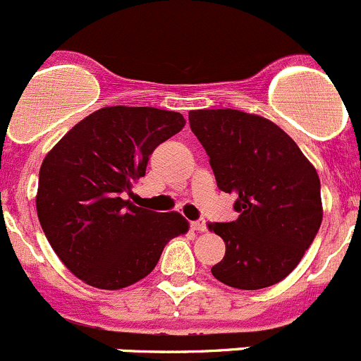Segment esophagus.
Listing matches in <instances>:
<instances>
[{
  "instance_id": "obj_1",
  "label": "esophagus",
  "mask_w": 361,
  "mask_h": 361,
  "mask_svg": "<svg viewBox=\"0 0 361 361\" xmlns=\"http://www.w3.org/2000/svg\"><path fill=\"white\" fill-rule=\"evenodd\" d=\"M192 228L203 233V231H207V221H204V219H197V221L192 222Z\"/></svg>"
}]
</instances>
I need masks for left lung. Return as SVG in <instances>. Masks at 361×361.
Segmentation results:
<instances>
[{"mask_svg": "<svg viewBox=\"0 0 361 361\" xmlns=\"http://www.w3.org/2000/svg\"><path fill=\"white\" fill-rule=\"evenodd\" d=\"M188 123L210 158L217 187L237 197V221L210 224L226 244L212 274L240 290L281 281L321 228L317 171L281 128L260 116L192 110Z\"/></svg>", "mask_w": 361, "mask_h": 361, "instance_id": "left-lung-1", "label": "left lung"}]
</instances>
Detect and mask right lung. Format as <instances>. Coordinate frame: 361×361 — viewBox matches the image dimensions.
<instances>
[{
    "instance_id": "obj_1",
    "label": "right lung",
    "mask_w": 361,
    "mask_h": 361,
    "mask_svg": "<svg viewBox=\"0 0 361 361\" xmlns=\"http://www.w3.org/2000/svg\"><path fill=\"white\" fill-rule=\"evenodd\" d=\"M185 126L181 114L106 106L71 128L46 154L37 215L67 269L87 285L117 290L146 278L171 238L187 233L176 212L135 207L126 196L149 154Z\"/></svg>"
}]
</instances>
